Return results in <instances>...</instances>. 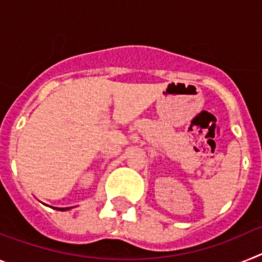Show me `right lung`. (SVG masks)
Returning <instances> with one entry per match:
<instances>
[{"instance_id":"add662e5","label":"right lung","mask_w":262,"mask_h":262,"mask_svg":"<svg viewBox=\"0 0 262 262\" xmlns=\"http://www.w3.org/2000/svg\"><path fill=\"white\" fill-rule=\"evenodd\" d=\"M53 209L59 210V211H66V210H69V207H64V209H60V207H53Z\"/></svg>"}]
</instances>
